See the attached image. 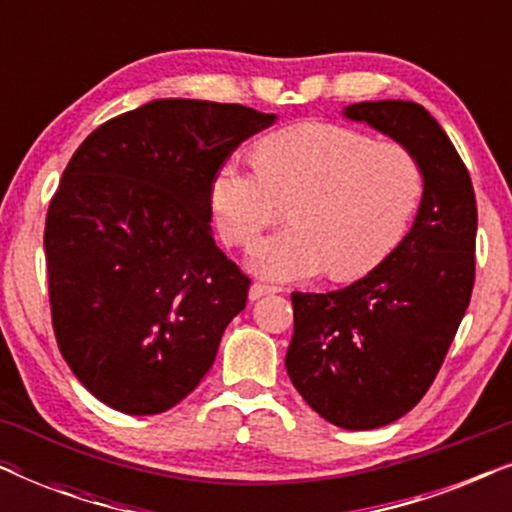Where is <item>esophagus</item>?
Instances as JSON below:
<instances>
[{"label":"esophagus","mask_w":512,"mask_h":512,"mask_svg":"<svg viewBox=\"0 0 512 512\" xmlns=\"http://www.w3.org/2000/svg\"><path fill=\"white\" fill-rule=\"evenodd\" d=\"M277 291H282V289H279V286H270V284L254 282V284H251V289H249V298H251V300H258V298L268 296V293H277Z\"/></svg>","instance_id":"obj_1"}]
</instances>
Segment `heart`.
<instances>
[{
	"mask_svg": "<svg viewBox=\"0 0 512 512\" xmlns=\"http://www.w3.org/2000/svg\"><path fill=\"white\" fill-rule=\"evenodd\" d=\"M422 195L424 170L408 146L335 123L272 132L256 163L223 160L209 188L216 228L233 247H251L291 202V228L251 254V268L270 279L326 268L333 279L366 275L403 240Z\"/></svg>",
	"mask_w": 512,
	"mask_h": 512,
	"instance_id": "b5f03b06",
	"label": "heart"
}]
</instances>
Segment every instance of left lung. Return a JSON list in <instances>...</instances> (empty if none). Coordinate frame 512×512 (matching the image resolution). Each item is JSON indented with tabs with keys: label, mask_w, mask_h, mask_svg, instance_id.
<instances>
[{
	"label": "left lung",
	"mask_w": 512,
	"mask_h": 512,
	"mask_svg": "<svg viewBox=\"0 0 512 512\" xmlns=\"http://www.w3.org/2000/svg\"><path fill=\"white\" fill-rule=\"evenodd\" d=\"M345 116L415 153L422 205L410 233L359 282L291 293L286 373L326 422L366 431L401 419L436 380L471 303L478 207L464 160L422 104L359 102Z\"/></svg>",
	"instance_id": "8db88e82"
}]
</instances>
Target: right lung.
<instances>
[{
  "label": "right lung",
  "mask_w": 512,
  "mask_h": 512,
  "mask_svg": "<svg viewBox=\"0 0 512 512\" xmlns=\"http://www.w3.org/2000/svg\"><path fill=\"white\" fill-rule=\"evenodd\" d=\"M275 114L156 100L90 132L46 214L48 298L60 354L95 398L158 415L212 368L251 279L216 247L209 188Z\"/></svg>",
  "instance_id": "1"
}]
</instances>
